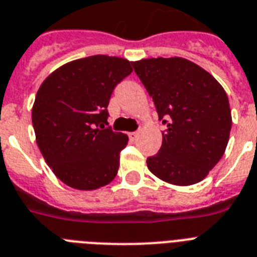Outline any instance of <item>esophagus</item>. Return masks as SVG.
Returning a JSON list of instances; mask_svg holds the SVG:
<instances>
[{
  "instance_id": "esophagus-1",
  "label": "esophagus",
  "mask_w": 257,
  "mask_h": 257,
  "mask_svg": "<svg viewBox=\"0 0 257 257\" xmlns=\"http://www.w3.org/2000/svg\"><path fill=\"white\" fill-rule=\"evenodd\" d=\"M139 136H140L139 132H131L129 133V140H131V141H136V140L139 139Z\"/></svg>"
}]
</instances>
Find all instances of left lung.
<instances>
[{"label": "left lung", "mask_w": 257, "mask_h": 257, "mask_svg": "<svg viewBox=\"0 0 257 257\" xmlns=\"http://www.w3.org/2000/svg\"><path fill=\"white\" fill-rule=\"evenodd\" d=\"M132 64L167 125L158 154L146 159L148 169L174 185L201 182L227 146L232 124L227 94L210 73L183 57Z\"/></svg>", "instance_id": "obj_1"}]
</instances>
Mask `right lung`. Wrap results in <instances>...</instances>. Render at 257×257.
<instances>
[{"label":"right lung","instance_id":"1","mask_svg":"<svg viewBox=\"0 0 257 257\" xmlns=\"http://www.w3.org/2000/svg\"><path fill=\"white\" fill-rule=\"evenodd\" d=\"M132 62L95 55L52 72L39 87L32 125L47 165L66 185L92 191L109 184L120 165L128 136L108 125L112 91L133 72Z\"/></svg>","mask_w":257,"mask_h":257}]
</instances>
